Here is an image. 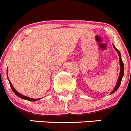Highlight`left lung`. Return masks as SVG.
I'll use <instances>...</instances> for the list:
<instances>
[{
	"label": "left lung",
	"mask_w": 131,
	"mask_h": 131,
	"mask_svg": "<svg viewBox=\"0 0 131 131\" xmlns=\"http://www.w3.org/2000/svg\"><path fill=\"white\" fill-rule=\"evenodd\" d=\"M113 47H114V48L115 49V51H117V53H118V55H119V64H120V73H119V78H118V80H117V83H116V85L115 86V88H114V89H113L111 93H110V95H111V94L114 93V92H115L117 90V89H118V88H119L120 84H121V80H122V78H123V75H124V64H123V61H122V59H121V53H120L118 49H117V48L114 46V44H113Z\"/></svg>",
	"instance_id": "8db88e82"
}]
</instances>
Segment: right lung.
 I'll list each match as a JSON object with an SVG mask.
<instances>
[{"label":"right lung","instance_id":"obj_1","mask_svg":"<svg viewBox=\"0 0 131 131\" xmlns=\"http://www.w3.org/2000/svg\"><path fill=\"white\" fill-rule=\"evenodd\" d=\"M7 75H8V69H7ZM8 81H9V83H10V87H11V88H12V91H14V93L16 94V95H17V96H19V98H21V99H23L27 100V101H38V100L40 99H32V98L28 97V96H24V95H21V94L19 93V92H17V91L16 90V89H14V87H13L12 84V83H11V82H10V80H9V78H8Z\"/></svg>","mask_w":131,"mask_h":131}]
</instances>
